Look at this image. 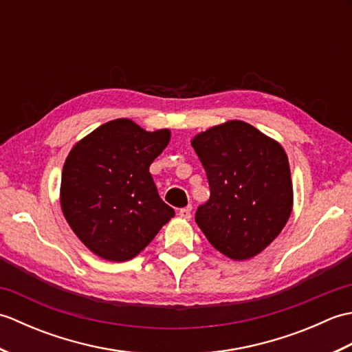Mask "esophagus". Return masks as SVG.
I'll return each mask as SVG.
<instances>
[{"label":"esophagus","instance_id":"esophagus-1","mask_svg":"<svg viewBox=\"0 0 352 352\" xmlns=\"http://www.w3.org/2000/svg\"><path fill=\"white\" fill-rule=\"evenodd\" d=\"M178 214H180V218H183V219H190V218H192L190 207H184V208H180V212H178Z\"/></svg>","mask_w":352,"mask_h":352}]
</instances>
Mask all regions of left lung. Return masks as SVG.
I'll use <instances>...</instances> for the list:
<instances>
[{"label":"left lung","mask_w":352,"mask_h":352,"mask_svg":"<svg viewBox=\"0 0 352 352\" xmlns=\"http://www.w3.org/2000/svg\"><path fill=\"white\" fill-rule=\"evenodd\" d=\"M192 146L210 188V198L197 208L198 227L223 256H257L281 233L292 212L294 190L283 146L242 121L199 133Z\"/></svg>","instance_id":"left-lung-1"}]
</instances>
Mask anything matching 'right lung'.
Returning a JSON list of instances; mask_svg holds the SVG:
<instances>
[{
	"label": "right lung",
	"instance_id": "1",
	"mask_svg": "<svg viewBox=\"0 0 352 352\" xmlns=\"http://www.w3.org/2000/svg\"><path fill=\"white\" fill-rule=\"evenodd\" d=\"M169 139V130L148 133L130 119H115L71 149L62 172V210L96 256L136 257L175 214L149 174Z\"/></svg>",
	"mask_w": 352,
	"mask_h": 352
}]
</instances>
